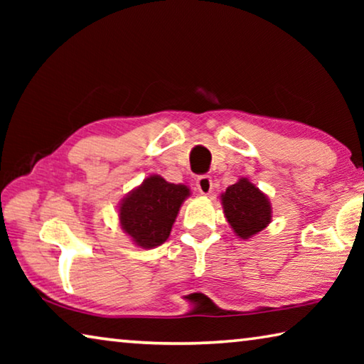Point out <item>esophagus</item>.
Masks as SVG:
<instances>
[{
  "label": "esophagus",
  "instance_id": "1",
  "mask_svg": "<svg viewBox=\"0 0 364 364\" xmlns=\"http://www.w3.org/2000/svg\"><path fill=\"white\" fill-rule=\"evenodd\" d=\"M196 186H197V191H199L200 194L208 196V194L212 193V189H213L212 178L208 176V175H202V176H199V178H197V181H196Z\"/></svg>",
  "mask_w": 364,
  "mask_h": 364
}]
</instances>
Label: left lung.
<instances>
[{"instance_id":"obj_1","label":"left lung","mask_w":364,"mask_h":364,"mask_svg":"<svg viewBox=\"0 0 364 364\" xmlns=\"http://www.w3.org/2000/svg\"><path fill=\"white\" fill-rule=\"evenodd\" d=\"M228 223L241 239H249L260 232L271 221V205L268 197L255 188L247 178H241L221 194Z\"/></svg>"}]
</instances>
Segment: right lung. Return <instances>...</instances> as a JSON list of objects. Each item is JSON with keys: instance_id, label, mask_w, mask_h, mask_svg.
I'll use <instances>...</instances> for the list:
<instances>
[{"instance_id": "1", "label": "right lung", "mask_w": 364, "mask_h": 364, "mask_svg": "<svg viewBox=\"0 0 364 364\" xmlns=\"http://www.w3.org/2000/svg\"><path fill=\"white\" fill-rule=\"evenodd\" d=\"M189 194V188L184 184L168 183L159 175L146 178L122 200V230L139 247H157L168 239L180 207Z\"/></svg>"}]
</instances>
